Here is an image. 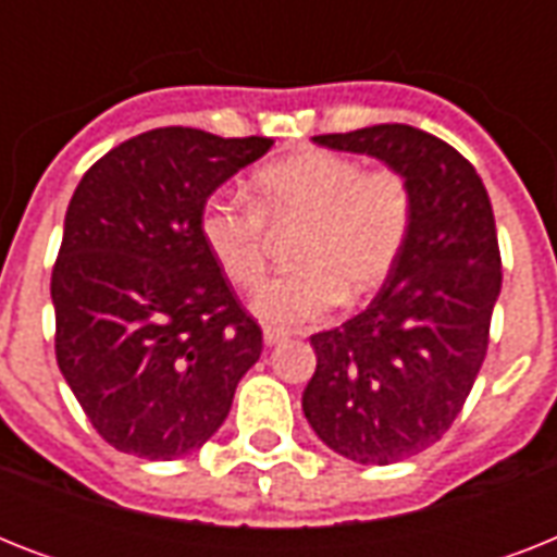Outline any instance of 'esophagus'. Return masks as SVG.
<instances>
[{"instance_id":"1","label":"esophagus","mask_w":557,"mask_h":557,"mask_svg":"<svg viewBox=\"0 0 557 557\" xmlns=\"http://www.w3.org/2000/svg\"><path fill=\"white\" fill-rule=\"evenodd\" d=\"M262 338H265L269 347H277V344L288 341V332L280 330V326H265V330H262Z\"/></svg>"}]
</instances>
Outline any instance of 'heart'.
Segmentation results:
<instances>
[{
  "instance_id": "heart-1",
  "label": "heart",
  "mask_w": 557,
  "mask_h": 557,
  "mask_svg": "<svg viewBox=\"0 0 557 557\" xmlns=\"http://www.w3.org/2000/svg\"><path fill=\"white\" fill-rule=\"evenodd\" d=\"M416 196L401 170H367L341 152L309 150L253 173V205L213 190L199 208V236L236 288L260 286L269 225H300L297 269L269 280L253 297L265 323L318 321L338 300H364L401 260L413 231Z\"/></svg>"
}]
</instances>
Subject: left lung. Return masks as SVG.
Instances as JSON below:
<instances>
[{
	"mask_svg": "<svg viewBox=\"0 0 557 557\" xmlns=\"http://www.w3.org/2000/svg\"><path fill=\"white\" fill-rule=\"evenodd\" d=\"M401 170L416 216L401 260L364 312L312 335L304 413L341 457L389 466L440 442L488 352L503 265L492 199L474 164L407 124L314 135Z\"/></svg>",
	"mask_w": 557,
	"mask_h": 557,
	"instance_id": "left-lung-1",
	"label": "left lung"
}]
</instances>
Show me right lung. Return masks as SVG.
<instances>
[{
  "label": "right lung",
  "mask_w": 557,
  "mask_h": 557,
  "mask_svg": "<svg viewBox=\"0 0 557 557\" xmlns=\"http://www.w3.org/2000/svg\"><path fill=\"white\" fill-rule=\"evenodd\" d=\"M271 144L161 126L83 173L51 269L54 356L112 448L185 457L257 364L260 323L201 243L199 208Z\"/></svg>",
  "instance_id": "obj_1"
}]
</instances>
